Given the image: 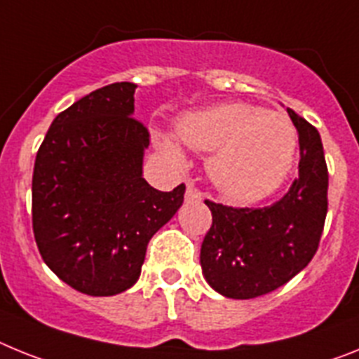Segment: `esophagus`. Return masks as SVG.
I'll return each mask as SVG.
<instances>
[{
    "mask_svg": "<svg viewBox=\"0 0 359 359\" xmlns=\"http://www.w3.org/2000/svg\"><path fill=\"white\" fill-rule=\"evenodd\" d=\"M204 197L201 189L195 188V184L188 182L186 184V201H201Z\"/></svg>",
    "mask_w": 359,
    "mask_h": 359,
    "instance_id": "34e87169",
    "label": "esophagus"
}]
</instances>
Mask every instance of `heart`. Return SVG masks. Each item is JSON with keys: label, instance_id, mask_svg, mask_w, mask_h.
Returning a JSON list of instances; mask_svg holds the SVG:
<instances>
[{"label": "heart", "instance_id": "heart-1", "mask_svg": "<svg viewBox=\"0 0 359 359\" xmlns=\"http://www.w3.org/2000/svg\"><path fill=\"white\" fill-rule=\"evenodd\" d=\"M177 135L189 148L211 154V180L224 195L240 202L273 193L294 157V128L287 117L248 102H224L184 115ZM154 139L164 157L177 166L184 164L177 141L164 133H155Z\"/></svg>", "mask_w": 359, "mask_h": 359}]
</instances>
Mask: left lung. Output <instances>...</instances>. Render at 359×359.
Masks as SVG:
<instances>
[{
	"label": "left lung",
	"mask_w": 359,
	"mask_h": 359,
	"mask_svg": "<svg viewBox=\"0 0 359 359\" xmlns=\"http://www.w3.org/2000/svg\"><path fill=\"white\" fill-rule=\"evenodd\" d=\"M298 130V177L267 208L205 201L213 215L201 248L205 282L220 294L249 300L282 287L316 255L327 217V171L316 128L287 108Z\"/></svg>",
	"instance_id": "left-lung-1"
}]
</instances>
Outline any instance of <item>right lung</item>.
Masks as SVG:
<instances>
[{"mask_svg": "<svg viewBox=\"0 0 359 359\" xmlns=\"http://www.w3.org/2000/svg\"><path fill=\"white\" fill-rule=\"evenodd\" d=\"M133 83L93 90L57 115L36 155L32 227L46 266L72 289L114 296L139 280L151 236L177 213L186 186L142 179L148 128Z\"/></svg>", "mask_w": 359, "mask_h": 359, "instance_id": "add662e5", "label": "right lung"}]
</instances>
